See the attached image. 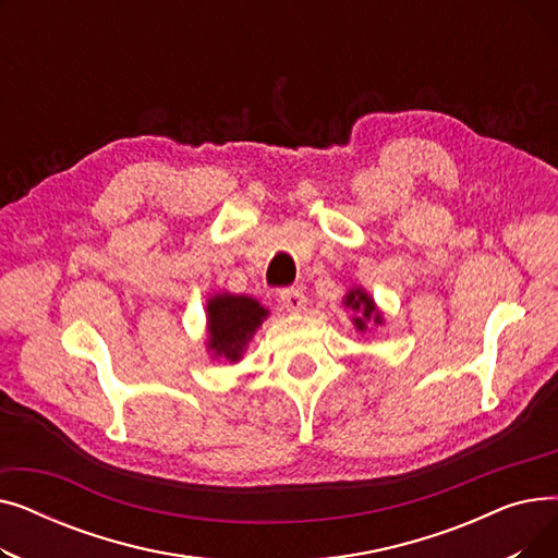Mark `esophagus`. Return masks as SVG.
Wrapping results in <instances>:
<instances>
[{"mask_svg":"<svg viewBox=\"0 0 558 558\" xmlns=\"http://www.w3.org/2000/svg\"><path fill=\"white\" fill-rule=\"evenodd\" d=\"M278 301H280V305H282L287 312H303V310H305V303H307V299H305V294H303V289H299V287L282 289L280 294H278Z\"/></svg>","mask_w":558,"mask_h":558,"instance_id":"esophagus-1","label":"esophagus"}]
</instances>
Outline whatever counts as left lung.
Wrapping results in <instances>:
<instances>
[{
  "instance_id": "8db88e82",
  "label": "left lung",
  "mask_w": 558,
  "mask_h": 558,
  "mask_svg": "<svg viewBox=\"0 0 558 558\" xmlns=\"http://www.w3.org/2000/svg\"><path fill=\"white\" fill-rule=\"evenodd\" d=\"M345 307H350L353 312H357V316L353 318L357 330H366V324L368 320H375V324H383V318H379V314L375 312V305H373V299H368L366 291L362 289H353L350 294L345 296Z\"/></svg>"
}]
</instances>
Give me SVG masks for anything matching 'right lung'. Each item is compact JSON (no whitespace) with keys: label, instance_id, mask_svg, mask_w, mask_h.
<instances>
[{"label":"right lung","instance_id":"obj_1","mask_svg":"<svg viewBox=\"0 0 558 558\" xmlns=\"http://www.w3.org/2000/svg\"><path fill=\"white\" fill-rule=\"evenodd\" d=\"M262 318H267V310L248 296H215L208 303L210 348L230 362L240 360L244 345L262 324Z\"/></svg>","mask_w":558,"mask_h":558}]
</instances>
